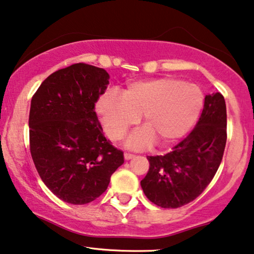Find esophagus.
Segmentation results:
<instances>
[{
  "instance_id": "1",
  "label": "esophagus",
  "mask_w": 254,
  "mask_h": 254,
  "mask_svg": "<svg viewBox=\"0 0 254 254\" xmlns=\"http://www.w3.org/2000/svg\"><path fill=\"white\" fill-rule=\"evenodd\" d=\"M125 159H126V161H129V159H131V158H134L135 157V155H133V154H129V152H125Z\"/></svg>"
}]
</instances>
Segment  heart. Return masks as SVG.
<instances>
[{
    "label": "heart",
    "instance_id": "heart-1",
    "mask_svg": "<svg viewBox=\"0 0 254 254\" xmlns=\"http://www.w3.org/2000/svg\"><path fill=\"white\" fill-rule=\"evenodd\" d=\"M203 99L196 85L161 77L131 83L120 96L106 93L98 100L96 111L111 140H120L141 117L143 129L127 138V147L143 149L152 140L164 147L190 129L200 116Z\"/></svg>",
    "mask_w": 254,
    "mask_h": 254
}]
</instances>
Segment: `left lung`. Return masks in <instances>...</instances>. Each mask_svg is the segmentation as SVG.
I'll list each match as a JSON object with an SVG mask.
<instances>
[{
    "mask_svg": "<svg viewBox=\"0 0 254 254\" xmlns=\"http://www.w3.org/2000/svg\"><path fill=\"white\" fill-rule=\"evenodd\" d=\"M227 143V106L220 92L204 98L193 130L172 151L148 156L149 171L141 187L151 202L179 208L196 199L214 178Z\"/></svg>",
    "mask_w": 254,
    "mask_h": 254,
    "instance_id": "1",
    "label": "left lung"
}]
</instances>
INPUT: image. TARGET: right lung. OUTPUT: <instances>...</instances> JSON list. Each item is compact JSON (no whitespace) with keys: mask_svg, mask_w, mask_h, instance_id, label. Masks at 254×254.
<instances>
[{"mask_svg":"<svg viewBox=\"0 0 254 254\" xmlns=\"http://www.w3.org/2000/svg\"><path fill=\"white\" fill-rule=\"evenodd\" d=\"M109 78L105 69L75 64L48 76L31 100V156L45 185L64 202L96 200L124 163L95 112Z\"/></svg>","mask_w":254,"mask_h":254,"instance_id":"add662e5","label":"right lung"}]
</instances>
